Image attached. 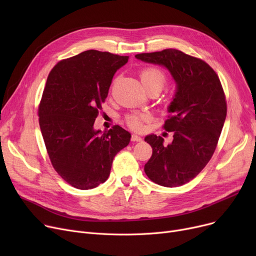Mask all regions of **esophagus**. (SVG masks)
Returning <instances> with one entry per match:
<instances>
[{
    "mask_svg": "<svg viewBox=\"0 0 256 256\" xmlns=\"http://www.w3.org/2000/svg\"><path fill=\"white\" fill-rule=\"evenodd\" d=\"M132 142H140L142 141V138L138 135H136V134H134V135H132Z\"/></svg>",
    "mask_w": 256,
    "mask_h": 256,
    "instance_id": "esophagus-1",
    "label": "esophagus"
}]
</instances>
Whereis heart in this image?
Returning a JSON list of instances; mask_svg holds the SVG:
<instances>
[{
    "instance_id": "b5f03b06",
    "label": "heart",
    "mask_w": 256,
    "mask_h": 256,
    "mask_svg": "<svg viewBox=\"0 0 256 256\" xmlns=\"http://www.w3.org/2000/svg\"><path fill=\"white\" fill-rule=\"evenodd\" d=\"M140 80L146 90L156 88L160 91L165 86L167 82L166 74L154 66H147L140 70ZM115 82L113 83L114 86ZM148 119L147 115L141 113H132L126 117V122L132 130H140L145 121Z\"/></svg>"
}]
</instances>
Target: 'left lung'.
I'll list each match as a JSON object with an SVG mask.
<instances>
[{"label": "left lung", "mask_w": 256, "mask_h": 256, "mask_svg": "<svg viewBox=\"0 0 256 256\" xmlns=\"http://www.w3.org/2000/svg\"><path fill=\"white\" fill-rule=\"evenodd\" d=\"M135 57L165 66L178 85L169 106L170 115L163 126L167 132H174L173 141L165 146L160 136L145 137L152 156L144 171L158 184L182 186L198 176L217 147L227 113L220 78L206 62L176 48Z\"/></svg>", "instance_id": "left-lung-1"}]
</instances>
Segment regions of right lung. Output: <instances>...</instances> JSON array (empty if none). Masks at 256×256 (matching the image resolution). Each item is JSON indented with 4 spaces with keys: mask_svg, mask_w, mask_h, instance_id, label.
I'll return each instance as SVG.
<instances>
[{
    "mask_svg": "<svg viewBox=\"0 0 256 256\" xmlns=\"http://www.w3.org/2000/svg\"><path fill=\"white\" fill-rule=\"evenodd\" d=\"M128 56L89 50L63 59L50 70L38 106L50 163L80 190H89L110 176L113 158L128 145L130 134L119 126L93 128L114 74Z\"/></svg>",
    "mask_w": 256,
    "mask_h": 256,
    "instance_id": "add662e5",
    "label": "right lung"
}]
</instances>
